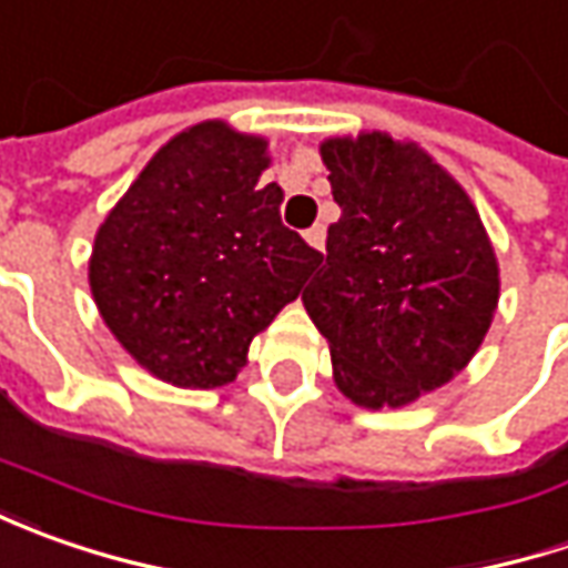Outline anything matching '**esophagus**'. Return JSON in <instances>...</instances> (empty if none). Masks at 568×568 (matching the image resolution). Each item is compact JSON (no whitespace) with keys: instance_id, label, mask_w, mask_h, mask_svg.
I'll return each mask as SVG.
<instances>
[{"instance_id":"obj_1","label":"esophagus","mask_w":568,"mask_h":568,"mask_svg":"<svg viewBox=\"0 0 568 568\" xmlns=\"http://www.w3.org/2000/svg\"><path fill=\"white\" fill-rule=\"evenodd\" d=\"M306 243H310L313 250H322V246H325V227H322V224H316V227L306 230Z\"/></svg>"}]
</instances>
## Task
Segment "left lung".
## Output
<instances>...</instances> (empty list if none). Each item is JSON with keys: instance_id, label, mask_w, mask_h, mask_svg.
Returning a JSON list of instances; mask_svg holds the SVG:
<instances>
[{"instance_id": "8db88e82", "label": "left lung", "mask_w": 568, "mask_h": 568, "mask_svg": "<svg viewBox=\"0 0 568 568\" xmlns=\"http://www.w3.org/2000/svg\"><path fill=\"white\" fill-rule=\"evenodd\" d=\"M328 227L303 306L328 341L335 385L361 407H404L477 354L499 265L468 192L414 142L385 132L322 142Z\"/></svg>"}]
</instances>
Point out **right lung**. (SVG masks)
Instances as JSON below:
<instances>
[{
	"instance_id": "add662e5",
	"label": "right lung",
	"mask_w": 568,
	"mask_h": 568,
	"mask_svg": "<svg viewBox=\"0 0 568 568\" xmlns=\"http://www.w3.org/2000/svg\"><path fill=\"white\" fill-rule=\"evenodd\" d=\"M268 142L207 120L148 161L94 236L91 294L151 376L217 388L252 338L300 296L322 252L281 224L284 192L258 183Z\"/></svg>"
}]
</instances>
